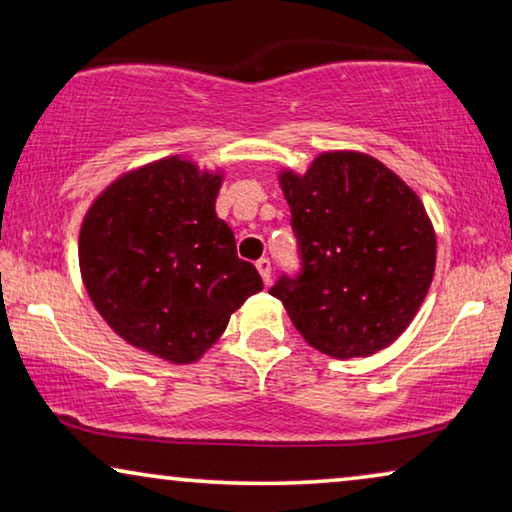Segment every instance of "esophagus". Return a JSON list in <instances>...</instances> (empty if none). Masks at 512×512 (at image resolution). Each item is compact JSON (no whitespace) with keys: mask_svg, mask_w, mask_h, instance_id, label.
Returning <instances> with one entry per match:
<instances>
[{"mask_svg":"<svg viewBox=\"0 0 512 512\" xmlns=\"http://www.w3.org/2000/svg\"><path fill=\"white\" fill-rule=\"evenodd\" d=\"M256 270H258V274H261V279H263V283L267 286V283L272 281V265H270V261H267V258H261V261L256 263Z\"/></svg>","mask_w":512,"mask_h":512,"instance_id":"1","label":"esophagus"}]
</instances>
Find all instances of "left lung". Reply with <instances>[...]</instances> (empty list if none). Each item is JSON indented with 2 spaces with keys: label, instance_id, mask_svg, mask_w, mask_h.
<instances>
[{
  "label": "left lung",
  "instance_id": "left-lung-1",
  "mask_svg": "<svg viewBox=\"0 0 512 512\" xmlns=\"http://www.w3.org/2000/svg\"><path fill=\"white\" fill-rule=\"evenodd\" d=\"M302 274L281 277V300L311 348L371 357L414 320L435 277L437 238L403 178L359 151H325L304 174L279 171Z\"/></svg>",
  "mask_w": 512,
  "mask_h": 512
}]
</instances>
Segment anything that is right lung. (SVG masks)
<instances>
[{"label": "right lung", "mask_w": 512, "mask_h": 512, "mask_svg": "<svg viewBox=\"0 0 512 512\" xmlns=\"http://www.w3.org/2000/svg\"><path fill=\"white\" fill-rule=\"evenodd\" d=\"M222 183V169L169 155L112 180L82 219L77 254L93 306L125 343L169 364L199 361L263 290L215 212Z\"/></svg>", "instance_id": "right-lung-1"}]
</instances>
